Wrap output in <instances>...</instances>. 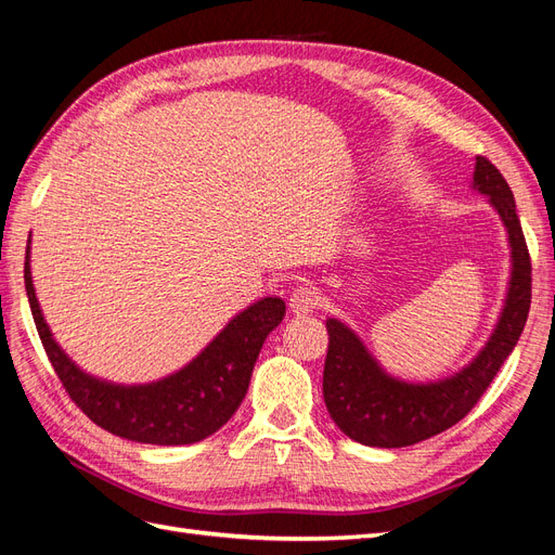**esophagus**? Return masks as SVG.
I'll return each instance as SVG.
<instances>
[{
  "mask_svg": "<svg viewBox=\"0 0 555 555\" xmlns=\"http://www.w3.org/2000/svg\"><path fill=\"white\" fill-rule=\"evenodd\" d=\"M289 308L294 314H310L319 308V296L312 287H298L289 298Z\"/></svg>",
  "mask_w": 555,
  "mask_h": 555,
  "instance_id": "1",
  "label": "esophagus"
}]
</instances>
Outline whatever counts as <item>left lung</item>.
Returning <instances> with one entry per match:
<instances>
[{
	"label": "left lung",
	"mask_w": 555,
	"mask_h": 555,
	"mask_svg": "<svg viewBox=\"0 0 555 555\" xmlns=\"http://www.w3.org/2000/svg\"><path fill=\"white\" fill-rule=\"evenodd\" d=\"M473 188L489 196V204L507 229L512 247L509 287L491 338L459 373L438 382L414 384L386 373L354 331L340 319L328 317L324 402L335 426L354 442L398 449L428 440L459 424L489 389L524 333L532 296V268L514 194L507 180L486 157H477Z\"/></svg>",
	"instance_id": "left-lung-1"
}]
</instances>
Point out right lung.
Returning <instances> with one entry per match:
<instances>
[{
	"instance_id": "obj_1",
	"label": "right lung",
	"mask_w": 555,
	"mask_h": 555,
	"mask_svg": "<svg viewBox=\"0 0 555 555\" xmlns=\"http://www.w3.org/2000/svg\"><path fill=\"white\" fill-rule=\"evenodd\" d=\"M25 289L46 354L69 398L96 426L143 444H194L220 430L241 408L261 345L287 310L282 298L266 296L233 317L178 373L125 386L82 373L55 343L31 284L29 245Z\"/></svg>"
}]
</instances>
